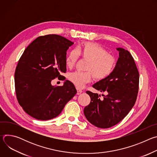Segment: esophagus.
Returning <instances> with one entry per match:
<instances>
[{"label": "esophagus", "mask_w": 157, "mask_h": 157, "mask_svg": "<svg viewBox=\"0 0 157 157\" xmlns=\"http://www.w3.org/2000/svg\"><path fill=\"white\" fill-rule=\"evenodd\" d=\"M82 93V91L81 90V89H77V94L78 95H79L80 94H81Z\"/></svg>", "instance_id": "34e87169"}]
</instances>
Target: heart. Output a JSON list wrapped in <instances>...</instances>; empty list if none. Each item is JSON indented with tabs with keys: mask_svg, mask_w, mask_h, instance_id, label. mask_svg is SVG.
<instances>
[{
	"mask_svg": "<svg viewBox=\"0 0 157 157\" xmlns=\"http://www.w3.org/2000/svg\"><path fill=\"white\" fill-rule=\"evenodd\" d=\"M79 55L88 61L86 70L75 71L69 75L68 78L77 87L81 88L89 82L93 77L96 80H102L113 73L116 63V58L99 44L85 42L81 45L71 50L66 58V66L71 68L79 59Z\"/></svg>",
	"mask_w": 157,
	"mask_h": 157,
	"instance_id": "1",
	"label": "heart"
}]
</instances>
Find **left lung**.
Listing matches in <instances>:
<instances>
[{"label":"left lung","instance_id":"obj_1","mask_svg":"<svg viewBox=\"0 0 157 157\" xmlns=\"http://www.w3.org/2000/svg\"><path fill=\"white\" fill-rule=\"evenodd\" d=\"M119 57L115 68L109 76L100 80L93 87L106 95L87 91L91 102L85 107L84 114L94 126L106 128L121 122L136 103L139 91V73L133 57L128 51L116 48Z\"/></svg>","mask_w":157,"mask_h":157}]
</instances>
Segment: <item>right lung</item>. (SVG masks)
<instances>
[{
	"label": "right lung",
	"instance_id": "add662e5",
	"mask_svg": "<svg viewBox=\"0 0 157 157\" xmlns=\"http://www.w3.org/2000/svg\"><path fill=\"white\" fill-rule=\"evenodd\" d=\"M73 42L58 35L39 36L20 57L15 72L17 98L26 113L41 121L57 117L76 94L74 84L65 80L62 86L51 83L66 71V52ZM62 79L64 80L63 76Z\"/></svg>",
	"mask_w": 157,
	"mask_h": 157
}]
</instances>
